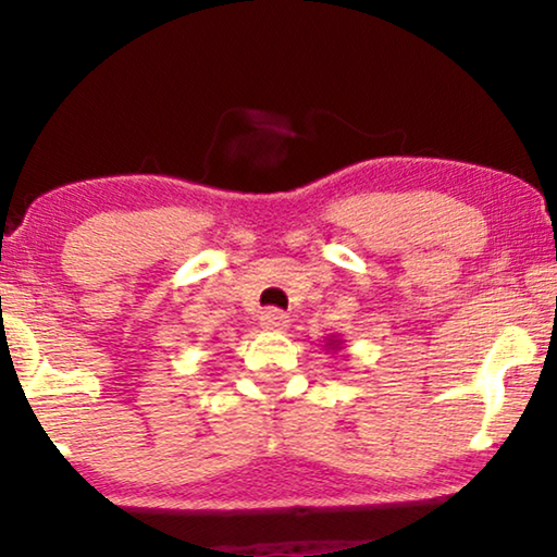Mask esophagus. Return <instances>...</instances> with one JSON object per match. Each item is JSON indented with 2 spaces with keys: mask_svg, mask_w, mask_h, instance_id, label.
Wrapping results in <instances>:
<instances>
[{
  "mask_svg": "<svg viewBox=\"0 0 557 557\" xmlns=\"http://www.w3.org/2000/svg\"><path fill=\"white\" fill-rule=\"evenodd\" d=\"M287 314L282 310H275V307H270V310H264L260 314V325L264 330H285L287 327Z\"/></svg>",
  "mask_w": 557,
  "mask_h": 557,
  "instance_id": "1",
  "label": "esophagus"
}]
</instances>
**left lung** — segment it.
I'll return each mask as SVG.
<instances>
[{
	"label": "left lung",
	"instance_id": "1",
	"mask_svg": "<svg viewBox=\"0 0 557 557\" xmlns=\"http://www.w3.org/2000/svg\"><path fill=\"white\" fill-rule=\"evenodd\" d=\"M339 345H343V339H339V337H335V335H332V337H327V350H339Z\"/></svg>",
	"mask_w": 557,
	"mask_h": 557
}]
</instances>
